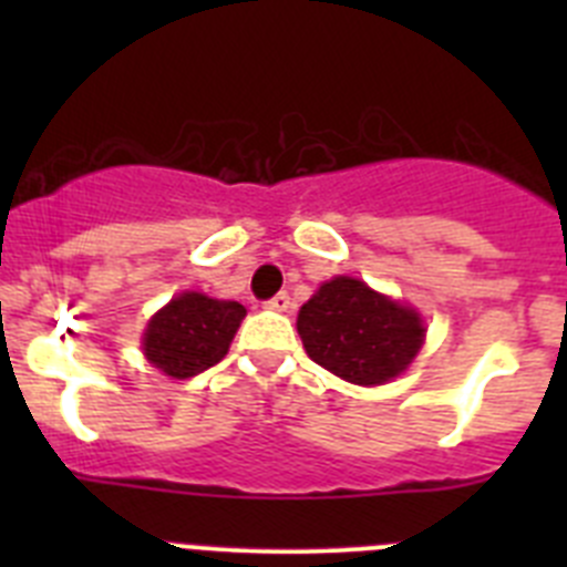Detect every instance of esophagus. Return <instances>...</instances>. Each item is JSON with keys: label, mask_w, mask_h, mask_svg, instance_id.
I'll list each match as a JSON object with an SVG mask.
<instances>
[{"label": "esophagus", "mask_w": 567, "mask_h": 567, "mask_svg": "<svg viewBox=\"0 0 567 567\" xmlns=\"http://www.w3.org/2000/svg\"><path fill=\"white\" fill-rule=\"evenodd\" d=\"M267 307L275 309V312H287L292 307V298H289V292H278L275 298L267 300Z\"/></svg>", "instance_id": "esophagus-1"}]
</instances>
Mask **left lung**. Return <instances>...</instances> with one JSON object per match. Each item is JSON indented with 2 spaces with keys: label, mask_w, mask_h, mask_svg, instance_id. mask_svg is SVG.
<instances>
[{
  "label": "left lung",
  "mask_w": 567,
  "mask_h": 567,
  "mask_svg": "<svg viewBox=\"0 0 567 567\" xmlns=\"http://www.w3.org/2000/svg\"><path fill=\"white\" fill-rule=\"evenodd\" d=\"M298 334L315 363L358 385L398 378L423 346L414 309L354 278L323 284L300 307Z\"/></svg>",
  "instance_id": "left-lung-1"
}]
</instances>
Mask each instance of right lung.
Returning a JSON list of instances; mask_svg holds the SVG:
<instances>
[{
	"label": "right lung",
	"instance_id": "right-lung-1",
	"mask_svg": "<svg viewBox=\"0 0 567 567\" xmlns=\"http://www.w3.org/2000/svg\"><path fill=\"white\" fill-rule=\"evenodd\" d=\"M244 315L238 300L184 292L147 323L144 354L169 378H195L227 354Z\"/></svg>",
	"mask_w": 567,
	"mask_h": 567
}]
</instances>
